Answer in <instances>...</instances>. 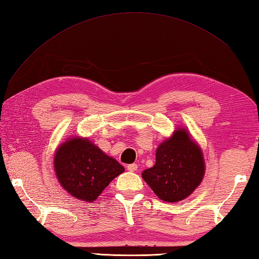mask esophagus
<instances>
[{"instance_id": "34e87169", "label": "esophagus", "mask_w": 259, "mask_h": 259, "mask_svg": "<svg viewBox=\"0 0 259 259\" xmlns=\"http://www.w3.org/2000/svg\"><path fill=\"white\" fill-rule=\"evenodd\" d=\"M126 169H128L129 171H136V170L138 169V164H137V163H131V164H128V166H126Z\"/></svg>"}]
</instances>
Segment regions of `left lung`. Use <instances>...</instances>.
Here are the masks:
<instances>
[{
	"instance_id": "left-lung-1",
	"label": "left lung",
	"mask_w": 259,
	"mask_h": 259,
	"mask_svg": "<svg viewBox=\"0 0 259 259\" xmlns=\"http://www.w3.org/2000/svg\"><path fill=\"white\" fill-rule=\"evenodd\" d=\"M203 174L205 163L199 147L186 130H178L158 147L155 166L146 169L142 178L160 199L177 202L199 186Z\"/></svg>"
}]
</instances>
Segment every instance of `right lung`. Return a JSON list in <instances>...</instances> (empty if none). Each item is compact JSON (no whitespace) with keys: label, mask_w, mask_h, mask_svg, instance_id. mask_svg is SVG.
<instances>
[{"label":"right lung","mask_w":259,"mask_h":259,"mask_svg":"<svg viewBox=\"0 0 259 259\" xmlns=\"http://www.w3.org/2000/svg\"><path fill=\"white\" fill-rule=\"evenodd\" d=\"M59 183L78 199L96 200L124 168L89 140L73 138L59 147L54 157Z\"/></svg>","instance_id":"right-lung-1"}]
</instances>
